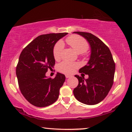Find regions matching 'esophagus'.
<instances>
[{"mask_svg": "<svg viewBox=\"0 0 132 132\" xmlns=\"http://www.w3.org/2000/svg\"><path fill=\"white\" fill-rule=\"evenodd\" d=\"M65 76H66V78H70V77H71V75H66Z\"/></svg>", "mask_w": 132, "mask_h": 132, "instance_id": "obj_1", "label": "esophagus"}]
</instances>
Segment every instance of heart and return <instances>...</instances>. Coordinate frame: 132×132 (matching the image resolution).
Instances as JSON below:
<instances>
[{
  "mask_svg": "<svg viewBox=\"0 0 132 132\" xmlns=\"http://www.w3.org/2000/svg\"><path fill=\"white\" fill-rule=\"evenodd\" d=\"M66 41L77 53L85 55V52L88 48L87 41L83 38L77 35H72L68 37ZM64 45L61 41H57L53 48V56L55 60L58 61L61 59ZM79 64L76 62L63 61L58 65V70L64 74H71L77 68Z\"/></svg>",
  "mask_w": 132,
  "mask_h": 132,
  "instance_id": "heart-1",
  "label": "heart"
}]
</instances>
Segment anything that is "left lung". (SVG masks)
<instances>
[{
    "label": "left lung",
    "mask_w": 132,
    "mask_h": 132,
    "mask_svg": "<svg viewBox=\"0 0 132 132\" xmlns=\"http://www.w3.org/2000/svg\"><path fill=\"white\" fill-rule=\"evenodd\" d=\"M73 33L87 40L91 51L87 64L79 70L80 73L88 75V78L84 79L83 76L75 75L79 84L73 90V94L82 103L95 105L106 97L112 86L115 63L109 48L98 37L89 32L77 31Z\"/></svg>",
    "instance_id": "8db88e82"
}]
</instances>
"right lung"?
Here are the masks:
<instances>
[{
    "mask_svg": "<svg viewBox=\"0 0 132 132\" xmlns=\"http://www.w3.org/2000/svg\"><path fill=\"white\" fill-rule=\"evenodd\" d=\"M68 33L41 35L22 51L16 67L20 90L33 105L45 107L56 101L65 76L57 73L54 79L45 76L55 64L53 48L56 42Z\"/></svg>",
    "mask_w": 132,
    "mask_h": 132,
    "instance_id": "1",
    "label": "right lung"
}]
</instances>
